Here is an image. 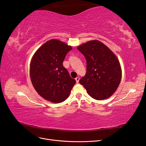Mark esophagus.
Wrapping results in <instances>:
<instances>
[{"label": "esophagus", "instance_id": "34e87169", "mask_svg": "<svg viewBox=\"0 0 146 146\" xmlns=\"http://www.w3.org/2000/svg\"><path fill=\"white\" fill-rule=\"evenodd\" d=\"M79 80H80V78H79L78 77H77L76 78V82H77V83L79 82Z\"/></svg>", "mask_w": 146, "mask_h": 146}]
</instances>
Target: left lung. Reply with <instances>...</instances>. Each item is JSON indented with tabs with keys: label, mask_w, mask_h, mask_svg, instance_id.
<instances>
[{
	"label": "left lung",
	"mask_w": 146,
	"mask_h": 146,
	"mask_svg": "<svg viewBox=\"0 0 146 146\" xmlns=\"http://www.w3.org/2000/svg\"><path fill=\"white\" fill-rule=\"evenodd\" d=\"M77 49L86 60V74L79 82L93 99L100 100L110 98L117 90L122 77L116 56L98 40L83 43Z\"/></svg>",
	"instance_id": "8db88e82"
}]
</instances>
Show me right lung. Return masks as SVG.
I'll list each match as a JSON object with an SVG mask.
<instances>
[{"instance_id": "right-lung-1", "label": "right lung", "mask_w": 146, "mask_h": 146, "mask_svg": "<svg viewBox=\"0 0 146 146\" xmlns=\"http://www.w3.org/2000/svg\"><path fill=\"white\" fill-rule=\"evenodd\" d=\"M72 48L63 42L52 39L39 47L31 60L32 85L39 96L51 102L64 101L76 82L63 65L66 54Z\"/></svg>"}]
</instances>
